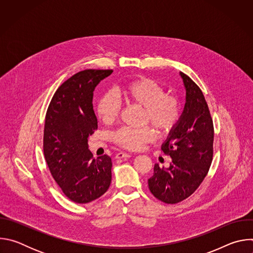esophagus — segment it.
Wrapping results in <instances>:
<instances>
[{"mask_svg": "<svg viewBox=\"0 0 253 253\" xmlns=\"http://www.w3.org/2000/svg\"><path fill=\"white\" fill-rule=\"evenodd\" d=\"M129 157H131V154L125 153V152H119L116 154L117 159H123V158H129Z\"/></svg>", "mask_w": 253, "mask_h": 253, "instance_id": "34e87169", "label": "esophagus"}]
</instances>
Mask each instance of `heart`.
Returning a JSON list of instances; mask_svg holds the SVG:
<instances>
[{
	"mask_svg": "<svg viewBox=\"0 0 253 253\" xmlns=\"http://www.w3.org/2000/svg\"><path fill=\"white\" fill-rule=\"evenodd\" d=\"M126 102L144 108V122H150L160 133L167 135L177 126L181 117V103L155 80L138 77L126 83L122 90ZM97 118L105 125L112 124L120 115L121 102L113 91L105 92L95 108ZM156 133L150 126L140 129L121 127L112 133V140L117 145L131 150L141 148L144 144L155 139Z\"/></svg>",
	"mask_w": 253,
	"mask_h": 253,
	"instance_id": "heart-1",
	"label": "heart"
}]
</instances>
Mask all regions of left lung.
<instances>
[{"mask_svg":"<svg viewBox=\"0 0 253 253\" xmlns=\"http://www.w3.org/2000/svg\"><path fill=\"white\" fill-rule=\"evenodd\" d=\"M186 90L184 110L175 129L162 144V151L171 157L168 168L154 165L148 179L151 193L167 204L189 197L208 173L213 157L214 129L210 111L200 88L182 72Z\"/></svg>","mask_w":253,"mask_h":253,"instance_id":"left-lung-1","label":"left lung"}]
</instances>
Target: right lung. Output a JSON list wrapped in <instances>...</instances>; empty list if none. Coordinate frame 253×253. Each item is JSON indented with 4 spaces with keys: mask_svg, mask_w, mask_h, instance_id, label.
Instances as JSON below:
<instances>
[{
    "mask_svg": "<svg viewBox=\"0 0 253 253\" xmlns=\"http://www.w3.org/2000/svg\"><path fill=\"white\" fill-rule=\"evenodd\" d=\"M113 70H84L65 81L48 107L44 128V155L50 172L72 201L89 203L110 186L112 161L97 159L88 149V138L98 128L93 92Z\"/></svg>",
    "mask_w": 253,
    "mask_h": 253,
    "instance_id": "right-lung-1",
    "label": "right lung"
}]
</instances>
